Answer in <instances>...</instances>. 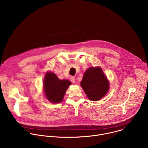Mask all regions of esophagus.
Returning a JSON list of instances; mask_svg holds the SVG:
<instances>
[{
    "label": "esophagus",
    "instance_id": "esophagus-1",
    "mask_svg": "<svg viewBox=\"0 0 148 148\" xmlns=\"http://www.w3.org/2000/svg\"><path fill=\"white\" fill-rule=\"evenodd\" d=\"M70 80H71V81L72 82H73V83H75V78H74V77H71L70 78Z\"/></svg>",
    "mask_w": 148,
    "mask_h": 148
}]
</instances>
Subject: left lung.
<instances>
[{"label":"left lung","mask_w":148,"mask_h":148,"mask_svg":"<svg viewBox=\"0 0 148 148\" xmlns=\"http://www.w3.org/2000/svg\"><path fill=\"white\" fill-rule=\"evenodd\" d=\"M81 86L88 98L97 101L106 94L109 90V82L100 67H91L84 74Z\"/></svg>","instance_id":"left-lung-1"}]
</instances>
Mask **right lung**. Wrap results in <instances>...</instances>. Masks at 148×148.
Instances as JSON below:
<instances>
[{"instance_id":"right-lung-1","label":"right lung","mask_w":148,"mask_h":148,"mask_svg":"<svg viewBox=\"0 0 148 148\" xmlns=\"http://www.w3.org/2000/svg\"><path fill=\"white\" fill-rule=\"evenodd\" d=\"M71 84V82L67 79H59L55 74L47 73L44 81V88L47 98L51 102H60Z\"/></svg>"}]
</instances>
